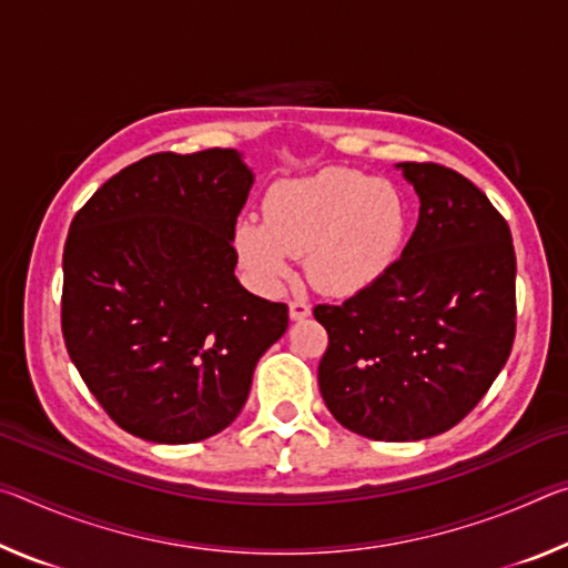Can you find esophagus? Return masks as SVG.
Segmentation results:
<instances>
[{"instance_id": "esophagus-1", "label": "esophagus", "mask_w": 568, "mask_h": 568, "mask_svg": "<svg viewBox=\"0 0 568 568\" xmlns=\"http://www.w3.org/2000/svg\"><path fill=\"white\" fill-rule=\"evenodd\" d=\"M311 315V305L305 301H293L291 303V321H305Z\"/></svg>"}]
</instances>
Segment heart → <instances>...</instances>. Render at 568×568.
<instances>
[{"label":"heart","mask_w":568,"mask_h":568,"mask_svg":"<svg viewBox=\"0 0 568 568\" xmlns=\"http://www.w3.org/2000/svg\"><path fill=\"white\" fill-rule=\"evenodd\" d=\"M408 230V203L388 180L348 168L281 180L265 195V220L235 225V250L253 281L275 291L293 257L321 293L353 295L390 271Z\"/></svg>","instance_id":"b5f03b06"}]
</instances>
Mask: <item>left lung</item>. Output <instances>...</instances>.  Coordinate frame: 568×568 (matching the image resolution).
Masks as SVG:
<instances>
[{
  "mask_svg": "<svg viewBox=\"0 0 568 568\" xmlns=\"http://www.w3.org/2000/svg\"><path fill=\"white\" fill-rule=\"evenodd\" d=\"M418 225L386 275L343 305H318L325 406L373 440H423L474 410L516 331L511 230L474 182L434 162H398Z\"/></svg>",
  "mask_w": 568,
  "mask_h": 568,
  "instance_id": "8db88e82",
  "label": "left lung"
}]
</instances>
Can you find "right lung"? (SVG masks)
Segmentation results:
<instances>
[{"label":"right lung","mask_w":568,"mask_h":568,"mask_svg":"<svg viewBox=\"0 0 568 568\" xmlns=\"http://www.w3.org/2000/svg\"><path fill=\"white\" fill-rule=\"evenodd\" d=\"M255 175L237 150L160 152L124 168L64 243L67 353L108 416L152 444H197L243 410L287 305L235 277Z\"/></svg>","instance_id":"add662e5"}]
</instances>
